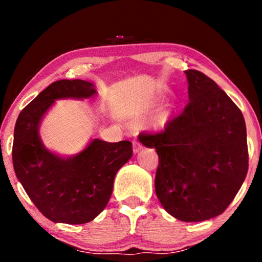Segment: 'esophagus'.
<instances>
[{
    "label": "esophagus",
    "mask_w": 262,
    "mask_h": 262,
    "mask_svg": "<svg viewBox=\"0 0 262 262\" xmlns=\"http://www.w3.org/2000/svg\"><path fill=\"white\" fill-rule=\"evenodd\" d=\"M142 149V144L139 143V142H133V151H134V154H137L140 151V150Z\"/></svg>",
    "instance_id": "1"
}]
</instances>
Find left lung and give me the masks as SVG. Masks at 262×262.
<instances>
[{"instance_id": "8db88e82", "label": "left lung", "mask_w": 262, "mask_h": 262, "mask_svg": "<svg viewBox=\"0 0 262 262\" xmlns=\"http://www.w3.org/2000/svg\"><path fill=\"white\" fill-rule=\"evenodd\" d=\"M188 104L164 129L141 133L159 163L155 189L168 214L183 222L221 215L246 178L248 152L243 113L211 78L186 70Z\"/></svg>"}]
</instances>
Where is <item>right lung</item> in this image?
<instances>
[{
    "mask_svg": "<svg viewBox=\"0 0 262 262\" xmlns=\"http://www.w3.org/2000/svg\"><path fill=\"white\" fill-rule=\"evenodd\" d=\"M96 94L90 82L61 79L41 91L17 118L12 145L16 177L39 211L55 223L95 220L108 203L115 174L133 155L129 141L110 143L95 139L68 157L43 145L39 128L55 100H82Z\"/></svg>",
    "mask_w": 262,
    "mask_h": 262,
    "instance_id": "obj_1",
    "label": "right lung"
}]
</instances>
